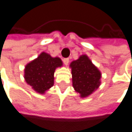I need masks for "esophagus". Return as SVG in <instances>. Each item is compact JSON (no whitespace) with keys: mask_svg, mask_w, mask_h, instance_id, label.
<instances>
[{"mask_svg":"<svg viewBox=\"0 0 132 132\" xmlns=\"http://www.w3.org/2000/svg\"><path fill=\"white\" fill-rule=\"evenodd\" d=\"M63 63L65 65H67L68 63H69V59H63Z\"/></svg>","mask_w":132,"mask_h":132,"instance_id":"1","label":"esophagus"}]
</instances>
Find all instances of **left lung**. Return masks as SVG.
Here are the masks:
<instances>
[{
	"instance_id": "obj_1",
	"label": "left lung",
	"mask_w": 132,
	"mask_h": 132,
	"mask_svg": "<svg viewBox=\"0 0 132 132\" xmlns=\"http://www.w3.org/2000/svg\"><path fill=\"white\" fill-rule=\"evenodd\" d=\"M70 67L72 73V82L74 90L81 97L92 94L101 85V71L93 64L87 55H81L73 61Z\"/></svg>"
}]
</instances>
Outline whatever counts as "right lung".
Returning a JSON list of instances; mask_svg holds the SVG:
<instances>
[{
    "label": "right lung",
    "instance_id": "obj_1",
    "mask_svg": "<svg viewBox=\"0 0 132 132\" xmlns=\"http://www.w3.org/2000/svg\"><path fill=\"white\" fill-rule=\"evenodd\" d=\"M62 65V60L42 52L37 59L26 65L24 79L31 88L40 94L45 93L54 85L55 69Z\"/></svg>",
    "mask_w": 132,
    "mask_h": 132
}]
</instances>
